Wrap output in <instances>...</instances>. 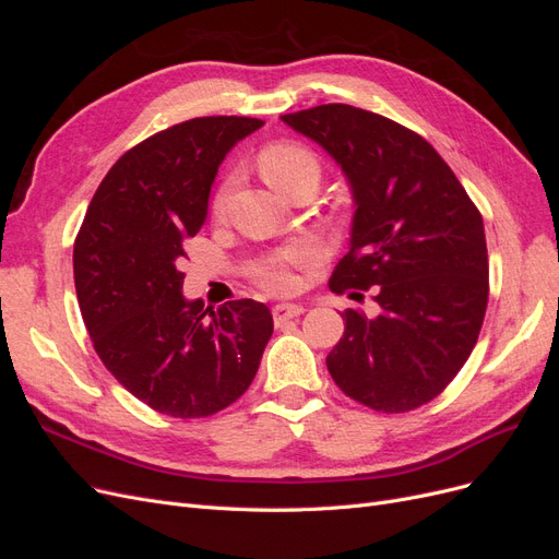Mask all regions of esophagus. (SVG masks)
<instances>
[{
	"label": "esophagus",
	"instance_id": "34e87169",
	"mask_svg": "<svg viewBox=\"0 0 559 559\" xmlns=\"http://www.w3.org/2000/svg\"><path fill=\"white\" fill-rule=\"evenodd\" d=\"M302 312H306V308L296 306V302H277V306L273 308V319H275V324H282V321L296 319V317H300Z\"/></svg>",
	"mask_w": 559,
	"mask_h": 559
}]
</instances>
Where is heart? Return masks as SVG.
Returning a JSON list of instances; mask_svg holds the SVG:
<instances>
[{"instance_id":"b5f03b06","label":"heart","mask_w":559,"mask_h":559,"mask_svg":"<svg viewBox=\"0 0 559 559\" xmlns=\"http://www.w3.org/2000/svg\"><path fill=\"white\" fill-rule=\"evenodd\" d=\"M259 167L263 177L277 191L292 195L300 186H314L321 179V163L314 151L296 142H275L261 151ZM235 186V175H228L212 198V214L222 216ZM314 261V251L308 245H294L273 257H265L251 267V277L261 289L273 294H292L298 289V267H308Z\"/></svg>"}]
</instances>
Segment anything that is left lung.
Wrapping results in <instances>:
<instances>
[{"instance_id":"8db88e82","label":"left lung","mask_w":559,"mask_h":559,"mask_svg":"<svg viewBox=\"0 0 559 559\" xmlns=\"http://www.w3.org/2000/svg\"><path fill=\"white\" fill-rule=\"evenodd\" d=\"M282 121L324 146L352 183V247L331 292H373L378 302L373 317L343 312L329 373L366 408L415 411L476 347L489 296L483 216L438 151L392 118L319 105Z\"/></svg>"}]
</instances>
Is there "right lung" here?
<instances>
[{"label": "right lung", "instance_id": "right-lung-1", "mask_svg": "<svg viewBox=\"0 0 559 559\" xmlns=\"http://www.w3.org/2000/svg\"><path fill=\"white\" fill-rule=\"evenodd\" d=\"M263 126L200 116L151 134L118 158L74 240V286L97 357L163 415L210 417L238 401L273 335L257 300L216 310L181 296L183 242L205 224L218 165Z\"/></svg>", "mask_w": 559, "mask_h": 559}]
</instances>
